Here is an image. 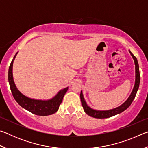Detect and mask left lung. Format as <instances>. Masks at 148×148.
Returning <instances> with one entry per match:
<instances>
[{
    "instance_id": "left-lung-1",
    "label": "left lung",
    "mask_w": 148,
    "mask_h": 148,
    "mask_svg": "<svg viewBox=\"0 0 148 148\" xmlns=\"http://www.w3.org/2000/svg\"><path fill=\"white\" fill-rule=\"evenodd\" d=\"M130 53L134 59V63H135V70H136V79H135V85L134 87V89L132 90L131 95L129 97V99L127 100V101L125 103L123 104L121 106L116 108L107 110V111H98V110H95L87 106L86 101H85L83 94L81 91L80 93V99H81L82 105L84 108V110L86 113L89 115V116H91L95 118H99V119H103V118H108V117H110L112 116H114L115 115H117L118 114L121 113L125 110L128 108L130 106V105L132 104V101L135 98L138 89L140 82V71H139V65L138 62L136 57H135L133 54H132L131 51H129Z\"/></svg>"
}]
</instances>
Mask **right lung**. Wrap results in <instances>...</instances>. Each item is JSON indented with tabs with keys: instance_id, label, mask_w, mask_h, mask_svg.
Segmentation results:
<instances>
[{
	"instance_id": "right-lung-1",
	"label": "right lung",
	"mask_w": 148,
	"mask_h": 148,
	"mask_svg": "<svg viewBox=\"0 0 148 148\" xmlns=\"http://www.w3.org/2000/svg\"><path fill=\"white\" fill-rule=\"evenodd\" d=\"M16 56H14V59L11 62L8 70V82L12 95L15 100L21 107L37 116H46L56 113L58 110L59 105L62 102L64 95L66 92L69 87H66L61 90L56 97L49 101L34 100L25 97L17 89L13 79L12 66H13V62Z\"/></svg>"
}]
</instances>
